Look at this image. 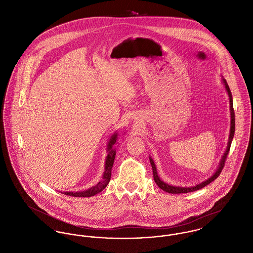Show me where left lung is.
<instances>
[{"mask_svg": "<svg viewBox=\"0 0 253 253\" xmlns=\"http://www.w3.org/2000/svg\"><path fill=\"white\" fill-rule=\"evenodd\" d=\"M223 83L225 84V87L227 89V92L229 94V98H230V110H231V132H230V136H229V142H228V146H227V149H226V152L224 153L223 157H222V160L220 162V165H219V168L217 169L216 172L211 177L209 178L208 180L197 185V186H194V187H188V188H185V187H176V186H171V185H169L167 183H165L164 181L161 180L159 175H158V172H157V169H156V167H155V164H154V161L150 158V163H151V166H152V169H153V177H154V180L156 182V184L162 189L164 190L165 192H168V193H170V194H182V193H189V192H194V191H197V190H200L202 188H204L205 186L209 185L210 183H211L212 181L215 180L217 177L220 175L224 166H225V162L227 160V156L229 154V151H230V147H231V143H232V140H233V137H234V134H235V112H234V108H233V97H232V93H231V90L229 88V85L227 84V82L223 79Z\"/></svg>", "mask_w": 253, "mask_h": 253, "instance_id": "1", "label": "left lung"}]
</instances>
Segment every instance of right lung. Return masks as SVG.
Segmentation results:
<instances>
[{
	"label": "right lung",
	"mask_w": 253,
	"mask_h": 253,
	"mask_svg": "<svg viewBox=\"0 0 253 253\" xmlns=\"http://www.w3.org/2000/svg\"><path fill=\"white\" fill-rule=\"evenodd\" d=\"M116 140H117V133H115L110 141H109L108 155L106 158V163H105V171L103 173V177L102 180L99 183H97L95 186L89 188L88 190L83 191V192H64L63 194L67 195V196H72V197H82V198H87V197H92L98 193H100L103 189H105V187L108 185L109 181L111 179V172H112V168L114 165V160H115V156H116Z\"/></svg>",
	"instance_id": "right-lung-1"
}]
</instances>
